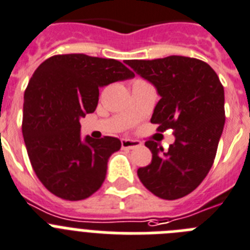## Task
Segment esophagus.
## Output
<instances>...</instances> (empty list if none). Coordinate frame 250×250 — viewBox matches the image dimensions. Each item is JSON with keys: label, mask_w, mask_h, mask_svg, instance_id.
I'll use <instances>...</instances> for the list:
<instances>
[{"label": "esophagus", "mask_w": 250, "mask_h": 250, "mask_svg": "<svg viewBox=\"0 0 250 250\" xmlns=\"http://www.w3.org/2000/svg\"><path fill=\"white\" fill-rule=\"evenodd\" d=\"M121 143H122V148L127 149H134L141 146V142L134 140H128V138H123V140L121 141Z\"/></svg>", "instance_id": "34e87169"}]
</instances>
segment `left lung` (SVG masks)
I'll return each instance as SVG.
<instances>
[{
    "label": "left lung",
    "mask_w": 250,
    "mask_h": 250,
    "mask_svg": "<svg viewBox=\"0 0 250 250\" xmlns=\"http://www.w3.org/2000/svg\"><path fill=\"white\" fill-rule=\"evenodd\" d=\"M136 74L156 88L161 99L151 123L158 131L172 128L175 142L165 152L147 141L148 166L138 168L141 182L152 194L175 200L194 191L214 164L225 123L224 88L209 64L186 56L127 60Z\"/></svg>",
    "instance_id": "left-lung-1"
}]
</instances>
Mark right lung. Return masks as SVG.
<instances>
[{
    "label": "right lung",
    "mask_w": 250,
    "mask_h": 250,
    "mask_svg": "<svg viewBox=\"0 0 250 250\" xmlns=\"http://www.w3.org/2000/svg\"><path fill=\"white\" fill-rule=\"evenodd\" d=\"M121 62L84 54L55 55L32 74L23 95L22 134L36 176L56 196L86 199L103 184L116 137H82L80 118L98 105L99 88L132 79Z\"/></svg>",
    "instance_id": "right-lung-1"
}]
</instances>
